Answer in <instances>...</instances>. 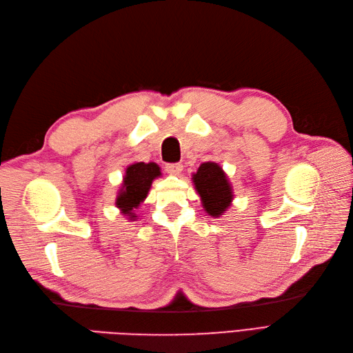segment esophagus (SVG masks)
Returning <instances> with one entry per match:
<instances>
[{
	"instance_id": "esophagus-1",
	"label": "esophagus",
	"mask_w": 353,
	"mask_h": 353,
	"mask_svg": "<svg viewBox=\"0 0 353 353\" xmlns=\"http://www.w3.org/2000/svg\"><path fill=\"white\" fill-rule=\"evenodd\" d=\"M165 169H166V172L170 174V175H179L181 172H183V165H181V163H168Z\"/></svg>"
}]
</instances>
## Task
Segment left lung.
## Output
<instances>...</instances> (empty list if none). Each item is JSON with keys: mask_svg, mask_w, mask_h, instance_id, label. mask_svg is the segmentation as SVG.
Wrapping results in <instances>:
<instances>
[{"mask_svg": "<svg viewBox=\"0 0 353 353\" xmlns=\"http://www.w3.org/2000/svg\"><path fill=\"white\" fill-rule=\"evenodd\" d=\"M193 183L200 194L203 208L210 216L219 218L231 206L234 199L232 187L218 163H201L193 175Z\"/></svg>", "mask_w": 353, "mask_h": 353, "instance_id": "left-lung-1", "label": "left lung"}]
</instances>
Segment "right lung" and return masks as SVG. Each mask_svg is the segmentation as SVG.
<instances>
[{
    "mask_svg": "<svg viewBox=\"0 0 353 353\" xmlns=\"http://www.w3.org/2000/svg\"><path fill=\"white\" fill-rule=\"evenodd\" d=\"M160 175H162L160 168L153 162H137L126 168L122 187L116 197V208H119L122 215L131 221L137 218L134 209L144 201L152 183Z\"/></svg>",
    "mask_w": 353,
    "mask_h": 353,
    "instance_id": "add662e5",
    "label": "right lung"
}]
</instances>
